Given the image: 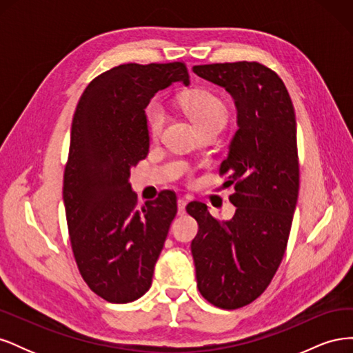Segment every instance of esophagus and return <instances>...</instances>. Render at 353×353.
I'll return each mask as SVG.
<instances>
[{"mask_svg":"<svg viewBox=\"0 0 353 353\" xmlns=\"http://www.w3.org/2000/svg\"><path fill=\"white\" fill-rule=\"evenodd\" d=\"M185 206H187V200L185 199H178V215H184Z\"/></svg>","mask_w":353,"mask_h":353,"instance_id":"obj_1","label":"esophagus"}]
</instances>
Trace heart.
<instances>
[{"instance_id":"obj_1","label":"heart","mask_w":353,"mask_h":353,"mask_svg":"<svg viewBox=\"0 0 353 353\" xmlns=\"http://www.w3.org/2000/svg\"><path fill=\"white\" fill-rule=\"evenodd\" d=\"M181 108L185 112L193 123L199 128V131L203 132L210 128L221 130L223 123L227 122L228 108L216 94H213L208 90H194L184 94L179 100ZM147 126L150 135L157 138L163 131L165 126V110L160 104L152 103L145 112Z\"/></svg>"}]
</instances>
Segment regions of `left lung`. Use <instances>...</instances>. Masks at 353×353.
Here are the masks:
<instances>
[{"label": "left lung", "mask_w": 353, "mask_h": 353, "mask_svg": "<svg viewBox=\"0 0 353 353\" xmlns=\"http://www.w3.org/2000/svg\"><path fill=\"white\" fill-rule=\"evenodd\" d=\"M193 70L225 88L239 110V131L219 168L236 190V213L219 221L205 203L185 208L199 223L191 253L200 294L216 307L239 309L266 290L287 249L299 194L294 108L281 78L259 61Z\"/></svg>", "instance_id": "8db88e82"}]
</instances>
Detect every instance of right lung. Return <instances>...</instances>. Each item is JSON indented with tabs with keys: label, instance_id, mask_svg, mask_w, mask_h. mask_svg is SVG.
<instances>
[{
	"label": "right lung",
	"instance_id": "right-lung-1",
	"mask_svg": "<svg viewBox=\"0 0 353 353\" xmlns=\"http://www.w3.org/2000/svg\"><path fill=\"white\" fill-rule=\"evenodd\" d=\"M175 81L190 83L184 61L119 65L88 83L73 114L63 175L70 248L83 281L110 303L150 288L176 215L174 191L138 208L128 183L150 145L144 109Z\"/></svg>",
	"mask_w": 353,
	"mask_h": 353
}]
</instances>
